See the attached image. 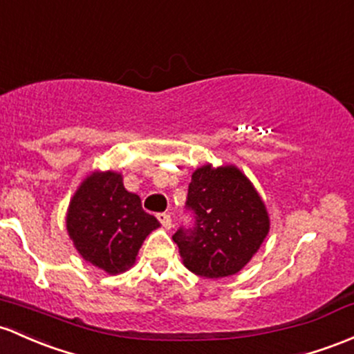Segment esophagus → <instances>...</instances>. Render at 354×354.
Segmentation results:
<instances>
[{"instance_id":"1","label":"esophagus","mask_w":354,"mask_h":354,"mask_svg":"<svg viewBox=\"0 0 354 354\" xmlns=\"http://www.w3.org/2000/svg\"><path fill=\"white\" fill-rule=\"evenodd\" d=\"M158 220L161 221L162 227L168 228V230H169V228H171V221H173V220H171V215H169V213H159V215H158Z\"/></svg>"}]
</instances>
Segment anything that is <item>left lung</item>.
Segmentation results:
<instances>
[{
    "instance_id": "8db88e82",
    "label": "left lung",
    "mask_w": 354,
    "mask_h": 354,
    "mask_svg": "<svg viewBox=\"0 0 354 354\" xmlns=\"http://www.w3.org/2000/svg\"><path fill=\"white\" fill-rule=\"evenodd\" d=\"M189 209L195 228L173 240L193 274L221 279L240 272L257 254L270 230V218L254 183L235 165H203L192 174Z\"/></svg>"
}]
</instances>
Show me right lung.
<instances>
[{
  "instance_id": "1",
  "label": "right lung",
  "mask_w": 354,
  "mask_h": 354,
  "mask_svg": "<svg viewBox=\"0 0 354 354\" xmlns=\"http://www.w3.org/2000/svg\"><path fill=\"white\" fill-rule=\"evenodd\" d=\"M67 234L85 262L118 275L136 263L146 236L159 221L142 209L141 198L127 192L118 171H94L70 198Z\"/></svg>"
}]
</instances>
